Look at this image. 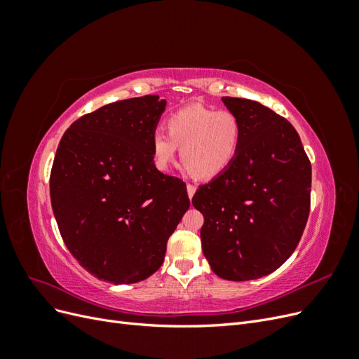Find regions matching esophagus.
<instances>
[{
    "label": "esophagus",
    "mask_w": 359,
    "mask_h": 359,
    "mask_svg": "<svg viewBox=\"0 0 359 359\" xmlns=\"http://www.w3.org/2000/svg\"><path fill=\"white\" fill-rule=\"evenodd\" d=\"M194 193H196V187H194L193 184H187V194H189L190 199L194 196Z\"/></svg>",
    "instance_id": "34e87169"
}]
</instances>
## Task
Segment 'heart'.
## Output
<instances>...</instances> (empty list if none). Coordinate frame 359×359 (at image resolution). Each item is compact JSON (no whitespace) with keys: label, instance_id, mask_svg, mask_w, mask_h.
<instances>
[{"label":"heart","instance_id":"heart-1","mask_svg":"<svg viewBox=\"0 0 359 359\" xmlns=\"http://www.w3.org/2000/svg\"><path fill=\"white\" fill-rule=\"evenodd\" d=\"M166 128L168 133L156 130L151 137L160 170H168L180 145L186 169L199 180H212L232 165L241 147L243 126L231 111L187 106L168 118Z\"/></svg>","mask_w":359,"mask_h":359}]
</instances>
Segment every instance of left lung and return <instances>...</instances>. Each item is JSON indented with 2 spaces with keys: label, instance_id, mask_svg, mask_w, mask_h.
I'll list each match as a JSON object with an SVG mask.
<instances>
[{
  "label": "left lung",
  "instance_id": "obj_1",
  "mask_svg": "<svg viewBox=\"0 0 359 359\" xmlns=\"http://www.w3.org/2000/svg\"><path fill=\"white\" fill-rule=\"evenodd\" d=\"M222 100L240 118L241 147L191 203L203 214L201 240L211 269L247 281L271 274L295 252L310 214L311 165L286 118L253 100Z\"/></svg>",
  "mask_w": 359,
  "mask_h": 359
}]
</instances>
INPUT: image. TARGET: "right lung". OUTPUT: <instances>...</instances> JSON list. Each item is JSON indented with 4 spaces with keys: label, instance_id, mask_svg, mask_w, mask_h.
<instances>
[{
    "label": "right lung",
    "instance_id": "add662e5",
    "mask_svg": "<svg viewBox=\"0 0 359 359\" xmlns=\"http://www.w3.org/2000/svg\"><path fill=\"white\" fill-rule=\"evenodd\" d=\"M166 100L144 95L102 106L66 130L50 170V202L69 252L114 285L153 276L190 199L161 173L151 137Z\"/></svg>",
    "mask_w": 359,
    "mask_h": 359
}]
</instances>
